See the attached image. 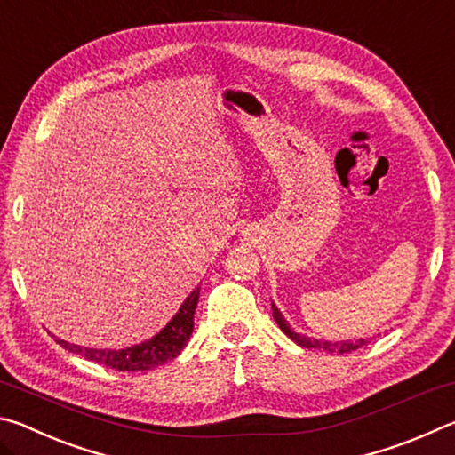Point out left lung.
<instances>
[{
    "instance_id": "1",
    "label": "left lung",
    "mask_w": 455,
    "mask_h": 455,
    "mask_svg": "<svg viewBox=\"0 0 455 455\" xmlns=\"http://www.w3.org/2000/svg\"><path fill=\"white\" fill-rule=\"evenodd\" d=\"M273 317L276 321V325L281 327V331L284 335H287L289 339H292V341L301 345V347H307V349H323V351H331V353H351L355 351L359 347H363V345L369 343V339H357V341H343V343H331V341H319V339H311V337H305V335H299L295 333L289 327V323L284 321V317L281 315V311L276 309V307L273 305Z\"/></svg>"
}]
</instances>
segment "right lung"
<instances>
[{
  "label": "right lung",
  "instance_id": "add662e5",
  "mask_svg": "<svg viewBox=\"0 0 455 455\" xmlns=\"http://www.w3.org/2000/svg\"><path fill=\"white\" fill-rule=\"evenodd\" d=\"M198 295L200 287L190 292L187 301L182 303L180 311L174 315L172 321L168 323L156 337L136 345V347L110 351L80 347V345H72L68 341H61V339H56V341L64 349L76 353V355L94 361L98 365L116 369V371H148V369L160 363H166L168 359L180 355L182 347L188 343V339L192 335V329H195V309L198 303Z\"/></svg>",
  "mask_w": 455,
  "mask_h": 455
}]
</instances>
